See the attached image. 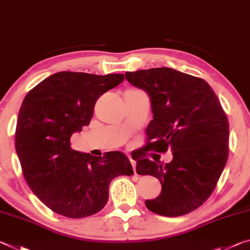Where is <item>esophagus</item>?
Instances as JSON below:
<instances>
[{
	"label": "esophagus",
	"instance_id": "obj_1",
	"mask_svg": "<svg viewBox=\"0 0 250 250\" xmlns=\"http://www.w3.org/2000/svg\"><path fill=\"white\" fill-rule=\"evenodd\" d=\"M129 161H130V164H132V166H133V169H134V173L136 174V163H135L132 158L129 157Z\"/></svg>",
	"mask_w": 250,
	"mask_h": 250
}]
</instances>
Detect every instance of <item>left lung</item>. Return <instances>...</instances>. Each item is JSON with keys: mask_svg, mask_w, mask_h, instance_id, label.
I'll list each match as a JSON object with an SVG mask.
<instances>
[{"mask_svg": "<svg viewBox=\"0 0 250 250\" xmlns=\"http://www.w3.org/2000/svg\"><path fill=\"white\" fill-rule=\"evenodd\" d=\"M126 80L148 94L153 121L147 143L135 161L140 175H152L162 193L145 205L166 217L186 215L214 191L228 158L229 124L217 95L205 80L169 67L126 72ZM173 152L170 163L146 153Z\"/></svg>", "mask_w": 250, "mask_h": 250, "instance_id": "obj_1", "label": "left lung"}]
</instances>
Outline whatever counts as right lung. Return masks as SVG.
<instances>
[{
    "instance_id": "1",
    "label": "right lung",
    "mask_w": 250,
    "mask_h": 250,
    "mask_svg": "<svg viewBox=\"0 0 250 250\" xmlns=\"http://www.w3.org/2000/svg\"><path fill=\"white\" fill-rule=\"evenodd\" d=\"M124 81L123 74L59 72L24 98L15 130V149L33 193L56 214L83 218L103 209L109 183L134 174L122 152L101 156L72 149L71 136L89 124L101 95Z\"/></svg>"
}]
</instances>
